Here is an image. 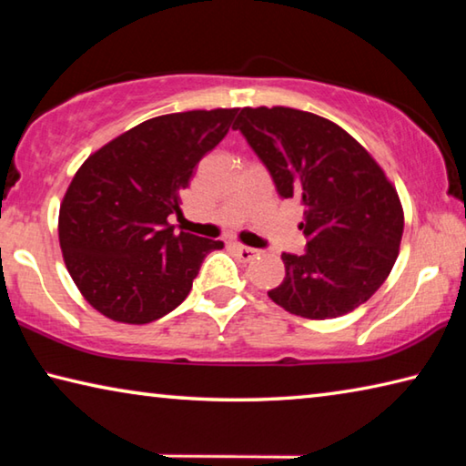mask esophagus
Returning <instances> with one entry per match:
<instances>
[{
    "mask_svg": "<svg viewBox=\"0 0 466 466\" xmlns=\"http://www.w3.org/2000/svg\"><path fill=\"white\" fill-rule=\"evenodd\" d=\"M234 250L238 252V257L242 258V261H252V258H257L258 255H261V250H258V248L244 247V244H240V242L234 244Z\"/></svg>",
    "mask_w": 466,
    "mask_h": 466,
    "instance_id": "34e87169",
    "label": "esophagus"
}]
</instances>
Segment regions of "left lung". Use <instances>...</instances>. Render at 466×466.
<instances>
[{
	"label": "left lung",
	"instance_id": "1",
	"mask_svg": "<svg viewBox=\"0 0 466 466\" xmlns=\"http://www.w3.org/2000/svg\"><path fill=\"white\" fill-rule=\"evenodd\" d=\"M234 129L265 164L281 199L304 208V255L283 252L286 278L267 291L304 319L358 309L389 278L403 238V208L376 160L350 133L286 106L242 108Z\"/></svg>",
	"mask_w": 466,
	"mask_h": 466
}]
</instances>
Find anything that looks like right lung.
Wrapping results in <instances>:
<instances>
[{"instance_id":"add662e5","label":"right lung","mask_w":466,"mask_h":466,"mask_svg":"<svg viewBox=\"0 0 466 466\" xmlns=\"http://www.w3.org/2000/svg\"><path fill=\"white\" fill-rule=\"evenodd\" d=\"M238 108L162 115L125 131L76 172L59 209V244L82 296L116 322L146 325L188 296L224 242L168 224L201 157Z\"/></svg>"}]
</instances>
